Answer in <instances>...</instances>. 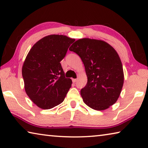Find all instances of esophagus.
Returning <instances> with one entry per match:
<instances>
[{
  "label": "esophagus",
  "mask_w": 148,
  "mask_h": 148,
  "mask_svg": "<svg viewBox=\"0 0 148 148\" xmlns=\"http://www.w3.org/2000/svg\"><path fill=\"white\" fill-rule=\"evenodd\" d=\"M77 81V79H72V82H73V83H76Z\"/></svg>",
  "instance_id": "esophagus-1"
}]
</instances>
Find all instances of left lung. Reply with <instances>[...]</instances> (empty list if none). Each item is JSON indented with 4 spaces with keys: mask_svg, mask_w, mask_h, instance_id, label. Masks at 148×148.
I'll list each match as a JSON object with an SVG mask.
<instances>
[{
    "mask_svg": "<svg viewBox=\"0 0 148 148\" xmlns=\"http://www.w3.org/2000/svg\"><path fill=\"white\" fill-rule=\"evenodd\" d=\"M84 64L87 83L80 93L84 103L95 110H104L118 99L124 73L118 53L101 40L79 39L70 47Z\"/></svg>",
    "mask_w": 148,
    "mask_h": 148,
    "instance_id": "obj_1",
    "label": "left lung"
}]
</instances>
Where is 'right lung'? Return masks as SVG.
<instances>
[{
  "label": "right lung",
  "mask_w": 148,
  "mask_h": 148,
  "mask_svg": "<svg viewBox=\"0 0 148 148\" xmlns=\"http://www.w3.org/2000/svg\"><path fill=\"white\" fill-rule=\"evenodd\" d=\"M75 39L51 34L40 40L30 49L22 66L27 95L40 108L47 110L62 103L71 87L60 63Z\"/></svg>",
  "instance_id": "right-lung-1"
}]
</instances>
